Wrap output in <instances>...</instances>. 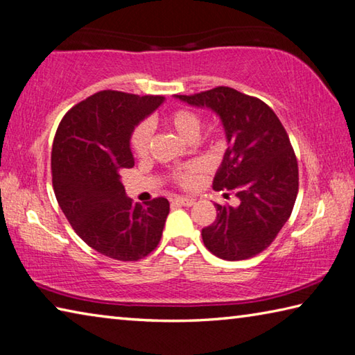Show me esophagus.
<instances>
[{"instance_id":"esophagus-1","label":"esophagus","mask_w":355,"mask_h":355,"mask_svg":"<svg viewBox=\"0 0 355 355\" xmlns=\"http://www.w3.org/2000/svg\"><path fill=\"white\" fill-rule=\"evenodd\" d=\"M173 204H179V206H185V207H191L195 204V200H191V198H181V196H176L173 200Z\"/></svg>"}]
</instances>
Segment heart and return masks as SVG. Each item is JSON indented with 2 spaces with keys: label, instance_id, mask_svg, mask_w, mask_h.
Here are the masks:
<instances>
[{
  "label": "heart",
  "instance_id": "heart-1",
  "mask_svg": "<svg viewBox=\"0 0 355 355\" xmlns=\"http://www.w3.org/2000/svg\"><path fill=\"white\" fill-rule=\"evenodd\" d=\"M164 123L166 126H170L181 139L189 143H193L198 139L202 124L200 115L190 109H176L170 112V114L165 115ZM149 141H151V126H149V123L143 121L132 130V135H130V149H132L135 155L141 157V155L148 153ZM198 170H200V165L190 166L187 171L179 174V181L184 184H190L191 179H193V173Z\"/></svg>",
  "mask_w": 355,
  "mask_h": 355
}]
</instances>
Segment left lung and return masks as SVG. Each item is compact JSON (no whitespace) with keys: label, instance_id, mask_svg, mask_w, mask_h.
I'll return each mask as SVG.
<instances>
[{"label":"left lung","instance_id":"8db88e82","mask_svg":"<svg viewBox=\"0 0 355 355\" xmlns=\"http://www.w3.org/2000/svg\"><path fill=\"white\" fill-rule=\"evenodd\" d=\"M220 118L227 149L216 170L214 189L234 190L239 206L216 207L202 241L216 257L243 260L271 245L288 221L297 195V162L277 115L259 98L231 87L174 95Z\"/></svg>","mask_w":355,"mask_h":355}]
</instances>
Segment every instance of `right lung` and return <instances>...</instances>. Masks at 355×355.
I'll use <instances>...</instances> for the list:
<instances>
[{
	"instance_id": "add662e5",
	"label": "right lung",
	"mask_w": 355,
	"mask_h": 355,
	"mask_svg": "<svg viewBox=\"0 0 355 355\" xmlns=\"http://www.w3.org/2000/svg\"><path fill=\"white\" fill-rule=\"evenodd\" d=\"M164 96L103 90L62 118L51 153L53 187L74 232L104 256L134 262L159 245L170 202L128 198L123 168L134 166L130 135Z\"/></svg>"
}]
</instances>
